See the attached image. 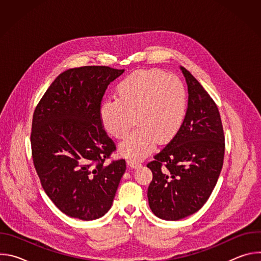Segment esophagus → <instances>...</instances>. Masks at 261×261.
Returning a JSON list of instances; mask_svg holds the SVG:
<instances>
[{
    "mask_svg": "<svg viewBox=\"0 0 261 261\" xmlns=\"http://www.w3.org/2000/svg\"><path fill=\"white\" fill-rule=\"evenodd\" d=\"M127 163H128V165H129L130 167H132V168H136V167H139V166H141V163H140L139 161H136V160H132V159H129V160L127 161Z\"/></svg>",
    "mask_w": 261,
    "mask_h": 261,
    "instance_id": "1",
    "label": "esophagus"
}]
</instances>
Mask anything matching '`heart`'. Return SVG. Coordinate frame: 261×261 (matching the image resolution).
I'll return each mask as SVG.
<instances>
[{"instance_id":"b5f03b06","label":"heart","mask_w":261,"mask_h":261,"mask_svg":"<svg viewBox=\"0 0 261 261\" xmlns=\"http://www.w3.org/2000/svg\"><path fill=\"white\" fill-rule=\"evenodd\" d=\"M188 90L177 76L160 69L137 70L117 88V98L106 100L100 110L105 130L118 139L125 137L134 119L137 127L120 144L121 152L141 159L181 128L188 110Z\"/></svg>"}]
</instances>
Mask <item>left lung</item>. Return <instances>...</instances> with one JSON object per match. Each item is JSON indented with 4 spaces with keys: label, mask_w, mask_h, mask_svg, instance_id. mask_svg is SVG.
Wrapping results in <instances>:
<instances>
[{
    "label": "left lung",
    "mask_w": 261,
    "mask_h": 261,
    "mask_svg": "<svg viewBox=\"0 0 261 261\" xmlns=\"http://www.w3.org/2000/svg\"><path fill=\"white\" fill-rule=\"evenodd\" d=\"M188 86V110L174 137L146 166L153 172L148 204L159 218L176 221L200 210L219 178L225 137L219 109L192 74L180 67Z\"/></svg>",
    "instance_id": "8db88e82"
}]
</instances>
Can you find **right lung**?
<instances>
[{
    "instance_id": "add662e5",
    "label": "right lung",
    "mask_w": 261,
    "mask_h": 261,
    "mask_svg": "<svg viewBox=\"0 0 261 261\" xmlns=\"http://www.w3.org/2000/svg\"><path fill=\"white\" fill-rule=\"evenodd\" d=\"M123 72L107 66L69 69L34 110V166L47 196L69 217L90 221L104 216L125 173V159L107 162L117 146L100 118L105 91Z\"/></svg>"
}]
</instances>
